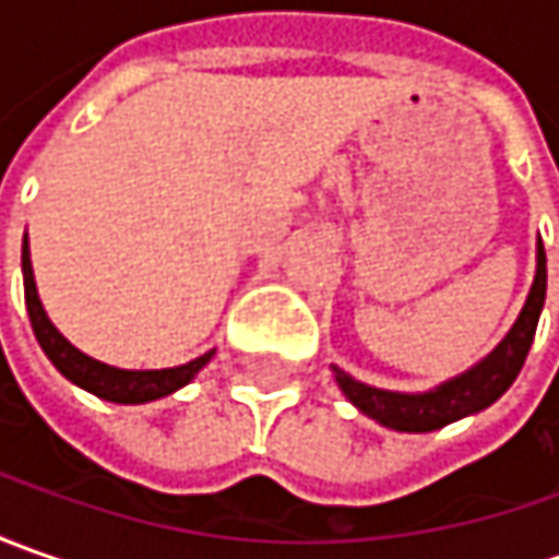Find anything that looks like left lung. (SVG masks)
Listing matches in <instances>:
<instances>
[{
    "label": "left lung",
    "mask_w": 559,
    "mask_h": 559,
    "mask_svg": "<svg viewBox=\"0 0 559 559\" xmlns=\"http://www.w3.org/2000/svg\"><path fill=\"white\" fill-rule=\"evenodd\" d=\"M545 292H548V258H545V246L538 239V267H535L526 305L516 317L513 330L501 338V345L488 357H483L476 367H469L466 373L454 376V379L441 382L439 389L419 392V395L373 389L367 382H357L355 376H348L338 367H333L335 382L360 414H367L379 426H389L395 432H432L454 419L479 414L504 395L523 370L538 317L545 308Z\"/></svg>",
    "instance_id": "left-lung-1"
}]
</instances>
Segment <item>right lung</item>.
<instances>
[{"label":"right lung","instance_id":"right-lung-1","mask_svg":"<svg viewBox=\"0 0 559 559\" xmlns=\"http://www.w3.org/2000/svg\"><path fill=\"white\" fill-rule=\"evenodd\" d=\"M21 270H24V301H27V313H31V326L39 348L55 364V370L71 379L74 385L93 392L96 397L115 401V404H145V401H158L164 395H174L177 389H183L186 382H192L195 373L204 364L214 357V352L189 360L183 367H167V370H120V367H108L96 357L83 355L74 348L64 335L52 326V320L43 311V301L36 295V283H33V264H31V246L24 236V248H21Z\"/></svg>","mask_w":559,"mask_h":559}]
</instances>
